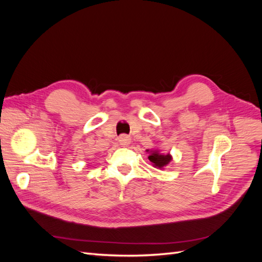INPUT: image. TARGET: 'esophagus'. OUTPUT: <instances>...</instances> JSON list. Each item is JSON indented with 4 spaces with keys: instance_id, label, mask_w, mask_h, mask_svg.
<instances>
[{
    "instance_id": "obj_1",
    "label": "esophagus",
    "mask_w": 262,
    "mask_h": 262,
    "mask_svg": "<svg viewBox=\"0 0 262 262\" xmlns=\"http://www.w3.org/2000/svg\"><path fill=\"white\" fill-rule=\"evenodd\" d=\"M118 141L120 145L128 146L131 143V138L129 136H126V134H121V136L118 138Z\"/></svg>"
}]
</instances>
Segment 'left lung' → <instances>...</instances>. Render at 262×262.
I'll return each instance as SVG.
<instances>
[{
  "label": "left lung",
  "mask_w": 262,
  "mask_h": 262,
  "mask_svg": "<svg viewBox=\"0 0 262 262\" xmlns=\"http://www.w3.org/2000/svg\"><path fill=\"white\" fill-rule=\"evenodd\" d=\"M146 152L149 154L148 155L149 162L153 164L154 167L158 169H164V167H166V166H167L172 160V157L169 153L164 154L158 148L146 149Z\"/></svg>",
  "instance_id": "obj_1"
}]
</instances>
